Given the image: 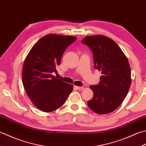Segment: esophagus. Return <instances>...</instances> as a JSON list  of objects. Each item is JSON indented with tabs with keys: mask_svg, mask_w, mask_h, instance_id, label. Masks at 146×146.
Here are the masks:
<instances>
[{
	"mask_svg": "<svg viewBox=\"0 0 146 146\" xmlns=\"http://www.w3.org/2000/svg\"><path fill=\"white\" fill-rule=\"evenodd\" d=\"M75 88H76V89L80 90H82L84 88V87H75Z\"/></svg>",
	"mask_w": 146,
	"mask_h": 146,
	"instance_id": "34e87169",
	"label": "esophagus"
}]
</instances>
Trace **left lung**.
I'll return each mask as SVG.
<instances>
[{
    "instance_id": "obj_1",
    "label": "left lung",
    "mask_w": 146,
    "mask_h": 146,
    "mask_svg": "<svg viewBox=\"0 0 146 146\" xmlns=\"http://www.w3.org/2000/svg\"><path fill=\"white\" fill-rule=\"evenodd\" d=\"M82 43L90 48L94 68L102 74L99 84L90 86L94 97L88 101V106L99 115L110 113L121 104L129 90V62L118 45L108 37L88 36Z\"/></svg>"
}]
</instances>
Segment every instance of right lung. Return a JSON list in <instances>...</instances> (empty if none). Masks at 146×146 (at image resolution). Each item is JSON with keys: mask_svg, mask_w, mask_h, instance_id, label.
<instances>
[{"mask_svg": "<svg viewBox=\"0 0 146 146\" xmlns=\"http://www.w3.org/2000/svg\"><path fill=\"white\" fill-rule=\"evenodd\" d=\"M75 36L56 34L43 36L31 48L24 62L23 84L35 106L51 112L63 105L73 90V85L54 76L65 50Z\"/></svg>", "mask_w": 146, "mask_h": 146, "instance_id": "obj_1", "label": "right lung"}]
</instances>
